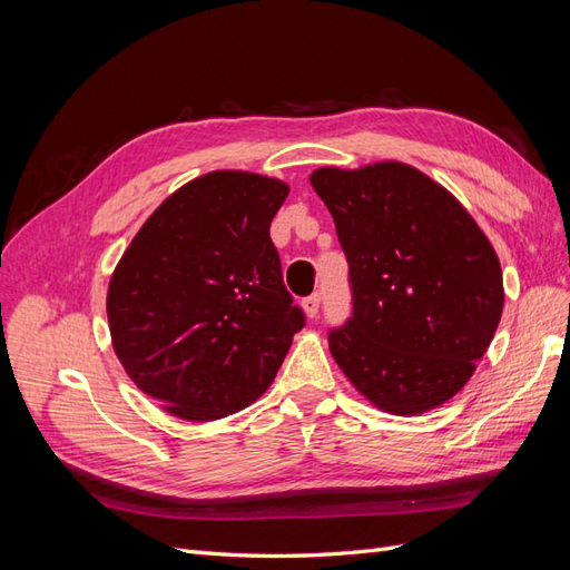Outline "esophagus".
<instances>
[{
  "instance_id": "obj_1",
  "label": "esophagus",
  "mask_w": 570,
  "mask_h": 570,
  "mask_svg": "<svg viewBox=\"0 0 570 570\" xmlns=\"http://www.w3.org/2000/svg\"><path fill=\"white\" fill-rule=\"evenodd\" d=\"M304 312L308 318H316L318 316V308H321V292H314V295H308L304 302Z\"/></svg>"
}]
</instances>
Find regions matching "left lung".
<instances>
[{"instance_id": "left-lung-1", "label": "left lung", "mask_w": 570, "mask_h": 570, "mask_svg": "<svg viewBox=\"0 0 570 570\" xmlns=\"http://www.w3.org/2000/svg\"><path fill=\"white\" fill-rule=\"evenodd\" d=\"M312 185L350 264L352 316L327 331L340 368L400 416L444 404L502 318L490 239L444 187L406 164L318 168Z\"/></svg>"}]
</instances>
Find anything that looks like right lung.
<instances>
[{
	"instance_id": "1",
	"label": "right lung",
	"mask_w": 570,
	"mask_h": 570,
	"mask_svg": "<svg viewBox=\"0 0 570 570\" xmlns=\"http://www.w3.org/2000/svg\"><path fill=\"white\" fill-rule=\"evenodd\" d=\"M273 178L216 170L154 212L109 283L114 350L132 383L187 421L262 396L306 316L283 283Z\"/></svg>"
}]
</instances>
